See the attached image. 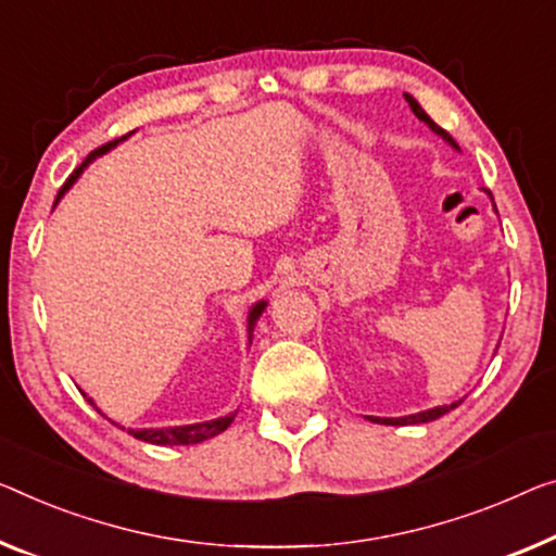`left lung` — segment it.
Returning a JSON list of instances; mask_svg holds the SVG:
<instances>
[{"mask_svg":"<svg viewBox=\"0 0 556 556\" xmlns=\"http://www.w3.org/2000/svg\"><path fill=\"white\" fill-rule=\"evenodd\" d=\"M404 99H407L409 106H412V112L417 114L419 122H425L427 127L432 129L437 137H442L446 144H450L452 149H457V152H459V144L454 142V139L450 137V131H444L442 127H439V124H437L432 117H429V114H427L425 110H421V104L417 102V99H414L412 94H404ZM484 192L490 194V199H492L490 189H484ZM492 204H494V199H492ZM494 210H496V206H494ZM462 402H464V400H457V402H452V404H442V407H432V409H425V412H417V414H407V417H367V419H369V421H377V425H392V427H402V425H425V421H434V419L442 417V414L452 412L454 407H459Z\"/></svg>","mask_w":556,"mask_h":556,"instance_id":"left-lung-1","label":"left lung"}]
</instances>
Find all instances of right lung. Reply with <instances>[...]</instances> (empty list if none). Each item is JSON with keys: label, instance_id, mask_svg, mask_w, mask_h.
Listing matches in <instances>:
<instances>
[{"label": "right lung", "instance_id": "right-lung-1", "mask_svg": "<svg viewBox=\"0 0 556 556\" xmlns=\"http://www.w3.org/2000/svg\"><path fill=\"white\" fill-rule=\"evenodd\" d=\"M135 135V131H129V135H124L122 139H114V142H110V144H104V147H99V149H94L92 154L87 156L85 162H81V167L79 169H74V174L70 179H66V185L60 189V194H56V202H54V206L60 204V199L70 192V187L74 185V181L79 179V174L85 172L89 164H92L97 156H102V154H106V152H112L114 147H117L119 142H124V139L127 137H131ZM267 309V300H260V302H254L252 306H250V314H247V334H250V344H252V331H254V327H256V319L262 317V312ZM87 396V394H85ZM87 402L89 404H94V400L92 396H87ZM94 409L97 412H102L94 404ZM237 412L239 409H235V412H229V414H225V417H217V419H210V421H197V425H181V427H149V429H127V432L135 437V439H142V442H149V444H160V446H177V444H199V442H204V439H212V437H217V434H222L225 432V429L231 425V421H235V417H237ZM112 425H117V421H112ZM119 427V425H117ZM124 429V427H122Z\"/></svg>", "mask_w": 556, "mask_h": 556}]
</instances>
